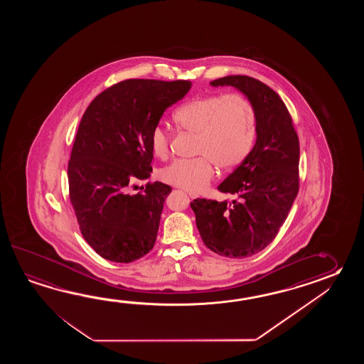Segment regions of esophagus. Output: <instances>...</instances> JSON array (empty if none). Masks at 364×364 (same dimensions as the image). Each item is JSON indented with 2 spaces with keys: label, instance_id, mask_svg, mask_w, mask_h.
Listing matches in <instances>:
<instances>
[{
  "label": "esophagus",
  "instance_id": "obj_1",
  "mask_svg": "<svg viewBox=\"0 0 364 364\" xmlns=\"http://www.w3.org/2000/svg\"><path fill=\"white\" fill-rule=\"evenodd\" d=\"M188 193V196H190V198H191V199H195V198H196V195H195V193Z\"/></svg>",
  "mask_w": 364,
  "mask_h": 364
}]
</instances>
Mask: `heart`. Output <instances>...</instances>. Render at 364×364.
Listing matches in <instances>:
<instances>
[{
    "mask_svg": "<svg viewBox=\"0 0 364 364\" xmlns=\"http://www.w3.org/2000/svg\"><path fill=\"white\" fill-rule=\"evenodd\" d=\"M174 119L181 129L198 134L195 159H178L165 166L164 182L191 193L204 190L215 176V164L232 171L251 155L257 139V112L252 101L240 93H212L181 105ZM157 157L171 152V135L157 124L149 136Z\"/></svg>",
    "mask_w": 364,
    "mask_h": 364,
    "instance_id": "heart-1",
    "label": "heart"
}]
</instances>
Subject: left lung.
I'll use <instances>...</instances> for the list:
<instances>
[{
    "instance_id": "left-lung-1",
    "label": "left lung",
    "mask_w": 364,
    "mask_h": 364,
    "mask_svg": "<svg viewBox=\"0 0 364 364\" xmlns=\"http://www.w3.org/2000/svg\"><path fill=\"white\" fill-rule=\"evenodd\" d=\"M210 85H232L252 101L257 139L245 163L218 186L235 200L195 199L190 205L204 245L218 255L243 259L267 247L287 220L299 190V140L285 102L263 82L229 75Z\"/></svg>"
}]
</instances>
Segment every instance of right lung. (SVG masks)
I'll list each match as a JSON object with an SVG mask.
<instances>
[{
    "label": "right lung",
    "instance_id": "1",
    "mask_svg": "<svg viewBox=\"0 0 364 364\" xmlns=\"http://www.w3.org/2000/svg\"><path fill=\"white\" fill-rule=\"evenodd\" d=\"M188 80L127 79L97 95L85 109L68 166L70 201L87 243L104 259L132 263L155 246L171 186L147 183L151 132L164 112L185 97Z\"/></svg>",
    "mask_w": 364,
    "mask_h": 364
}]
</instances>
